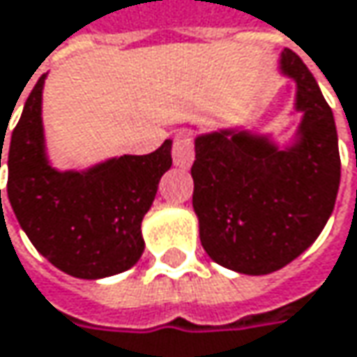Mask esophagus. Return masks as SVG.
Instances as JSON below:
<instances>
[{"label": "esophagus", "mask_w": 357, "mask_h": 357, "mask_svg": "<svg viewBox=\"0 0 357 357\" xmlns=\"http://www.w3.org/2000/svg\"><path fill=\"white\" fill-rule=\"evenodd\" d=\"M174 163L181 167V169H188L194 161V143H192V137L188 132H179L174 139Z\"/></svg>", "instance_id": "1"}]
</instances>
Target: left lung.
<instances>
[{
	"mask_svg": "<svg viewBox=\"0 0 357 357\" xmlns=\"http://www.w3.org/2000/svg\"><path fill=\"white\" fill-rule=\"evenodd\" d=\"M296 83V132L280 146L272 132L225 126L194 139L192 165L200 241L222 268L266 275L288 266L327 225L341 161L333 112L312 73L292 50L278 61Z\"/></svg>",
	"mask_w": 357,
	"mask_h": 357,
	"instance_id": "obj_1",
	"label": "left lung"
}]
</instances>
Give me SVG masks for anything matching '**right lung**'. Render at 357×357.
<instances>
[{
	"label": "right lung",
	"instance_id": "add662e5",
	"mask_svg": "<svg viewBox=\"0 0 357 357\" xmlns=\"http://www.w3.org/2000/svg\"><path fill=\"white\" fill-rule=\"evenodd\" d=\"M45 79L47 73L30 91L8 151V198L17 222L36 251L65 274L100 280L126 272L145 251L141 222L172 167V141L149 155L56 169L43 124ZM1 149L3 143L0 167Z\"/></svg>",
	"mask_w": 357,
	"mask_h": 357
}]
</instances>
